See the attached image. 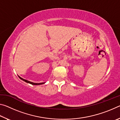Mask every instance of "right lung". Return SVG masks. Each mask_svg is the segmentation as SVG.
I'll list each match as a JSON object with an SVG mask.
<instances>
[{"mask_svg": "<svg viewBox=\"0 0 120 120\" xmlns=\"http://www.w3.org/2000/svg\"><path fill=\"white\" fill-rule=\"evenodd\" d=\"M19 78L20 79H22V80L24 81V82H27V83H29V84H32V85H39L43 84H44V83H45V82H41V83H34V82H30V81H28V80H27L21 78V77H19Z\"/></svg>", "mask_w": 120, "mask_h": 120, "instance_id": "right-lung-1", "label": "right lung"}]
</instances>
